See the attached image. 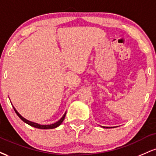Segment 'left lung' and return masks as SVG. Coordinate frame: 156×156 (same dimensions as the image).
Returning a JSON list of instances; mask_svg holds the SVG:
<instances>
[{
    "label": "left lung",
    "mask_w": 156,
    "mask_h": 156,
    "mask_svg": "<svg viewBox=\"0 0 156 156\" xmlns=\"http://www.w3.org/2000/svg\"><path fill=\"white\" fill-rule=\"evenodd\" d=\"M103 128H108V127H105V126H103Z\"/></svg>",
    "instance_id": "left-lung-1"
}]
</instances>
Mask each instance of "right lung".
Returning a JSON list of instances; mask_svg holds the SVG:
<instances>
[{"label": "right lung", "mask_w": 156, "mask_h": 156, "mask_svg": "<svg viewBox=\"0 0 156 156\" xmlns=\"http://www.w3.org/2000/svg\"><path fill=\"white\" fill-rule=\"evenodd\" d=\"M12 106H13L14 110H15V112L16 114H17V115L18 116V117L20 118V119H22V120L25 123H26V124L31 125V126L34 127V128H39V129H53V128H57V127L59 126V125L62 123V122L64 121V118H65V116H66V113H67V112L64 113V115L62 116V117L59 120L53 123V124H51V125H40V124H38V123H37V122H34L29 121V120H28V119H26V118H24V117H23V116H21L20 114H19V112H17V109H16L15 107H14L13 105H12Z\"/></svg>", "instance_id": "1"}]
</instances>
